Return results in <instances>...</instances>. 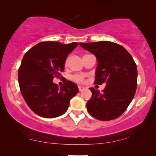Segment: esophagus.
I'll list each match as a JSON object with an SVG mask.
<instances>
[{
  "mask_svg": "<svg viewBox=\"0 0 156 156\" xmlns=\"http://www.w3.org/2000/svg\"><path fill=\"white\" fill-rule=\"evenodd\" d=\"M78 89H79V91H82L84 89V87H82V86H79L78 87Z\"/></svg>",
  "mask_w": 156,
  "mask_h": 156,
  "instance_id": "34e87169",
  "label": "esophagus"
}]
</instances>
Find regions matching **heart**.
I'll list each match as a JSON object with an SVG mask.
<instances>
[{"label": "heart", "mask_w": 156, "mask_h": 156, "mask_svg": "<svg viewBox=\"0 0 156 156\" xmlns=\"http://www.w3.org/2000/svg\"><path fill=\"white\" fill-rule=\"evenodd\" d=\"M68 63H69V58H67L65 62V67H67L68 65ZM72 80L77 83H84V76L83 75H80V74H74V75L72 76Z\"/></svg>", "instance_id": "heart-1"}]
</instances>
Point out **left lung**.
Returning a JSON list of instances; mask_svg holds the SVG:
<instances>
[{
  "mask_svg": "<svg viewBox=\"0 0 156 156\" xmlns=\"http://www.w3.org/2000/svg\"><path fill=\"white\" fill-rule=\"evenodd\" d=\"M80 45L97 57L94 84H106L102 92L89 88L92 97L87 103L89 114L101 121L117 119L135 95L138 76L136 62L123 47L114 42H80Z\"/></svg>",
  "mask_w": 156,
  "mask_h": 156,
  "instance_id": "left-lung-1",
  "label": "left lung"
}]
</instances>
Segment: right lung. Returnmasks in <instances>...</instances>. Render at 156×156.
Here are the masks:
<instances>
[{
  "label": "right lung",
  "mask_w": 156,
  "mask_h": 156,
  "mask_svg": "<svg viewBox=\"0 0 156 156\" xmlns=\"http://www.w3.org/2000/svg\"><path fill=\"white\" fill-rule=\"evenodd\" d=\"M79 44L59 42H40L25 53L18 69L20 89L29 108L38 116L55 118L65 114L78 93L76 85L65 80L59 88L54 78H62L67 55Z\"/></svg>",
  "instance_id": "add662e5"
}]
</instances>
